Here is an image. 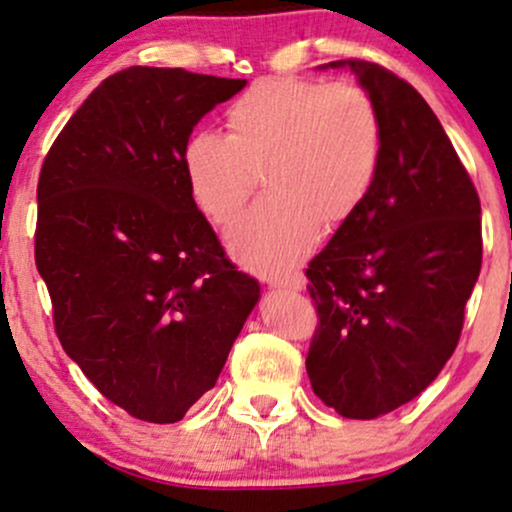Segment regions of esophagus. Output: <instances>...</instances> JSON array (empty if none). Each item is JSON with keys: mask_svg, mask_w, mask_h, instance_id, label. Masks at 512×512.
Segmentation results:
<instances>
[{"mask_svg": "<svg viewBox=\"0 0 512 512\" xmlns=\"http://www.w3.org/2000/svg\"><path fill=\"white\" fill-rule=\"evenodd\" d=\"M271 287H278V290H304V278L302 275H292V278L285 280H271Z\"/></svg>", "mask_w": 512, "mask_h": 512, "instance_id": "1", "label": "esophagus"}]
</instances>
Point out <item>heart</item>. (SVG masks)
Segmentation results:
<instances>
[{
  "mask_svg": "<svg viewBox=\"0 0 512 512\" xmlns=\"http://www.w3.org/2000/svg\"><path fill=\"white\" fill-rule=\"evenodd\" d=\"M229 135L198 130L183 174L198 208L229 225L266 176L271 195L241 217L229 246L261 273H285L324 227L346 222L380 174L384 132L367 91L324 79H263L227 108Z\"/></svg>",
  "mask_w": 512,
  "mask_h": 512,
  "instance_id": "obj_1",
  "label": "heart"
}]
</instances>
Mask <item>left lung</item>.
I'll list each match as a JSON object with an SVG mask.
<instances>
[{"label":"left lung","mask_w":512,"mask_h":512,"mask_svg":"<svg viewBox=\"0 0 512 512\" xmlns=\"http://www.w3.org/2000/svg\"><path fill=\"white\" fill-rule=\"evenodd\" d=\"M358 77L382 118L370 195L309 261L319 326L307 355L314 394L343 418L416 399L455 353L481 271V203L440 120L416 89L365 60Z\"/></svg>","instance_id":"obj_1"}]
</instances>
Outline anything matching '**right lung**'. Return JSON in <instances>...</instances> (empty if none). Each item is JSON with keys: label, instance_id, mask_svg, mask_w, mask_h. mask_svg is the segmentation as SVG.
<instances>
[{"label": "right lung", "instance_id": "add662e5", "mask_svg": "<svg viewBox=\"0 0 512 512\" xmlns=\"http://www.w3.org/2000/svg\"><path fill=\"white\" fill-rule=\"evenodd\" d=\"M246 79L128 67L91 91L38 179L36 266L62 348L130 416L176 423L261 297L195 205L183 145Z\"/></svg>", "mask_w": 512, "mask_h": 512}]
</instances>
